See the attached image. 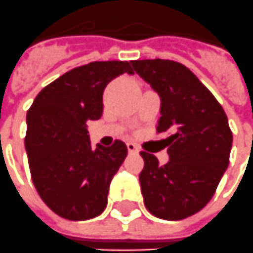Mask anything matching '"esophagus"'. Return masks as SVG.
<instances>
[{
	"instance_id": "obj_1",
	"label": "esophagus",
	"mask_w": 253,
	"mask_h": 253,
	"mask_svg": "<svg viewBox=\"0 0 253 253\" xmlns=\"http://www.w3.org/2000/svg\"><path fill=\"white\" fill-rule=\"evenodd\" d=\"M126 147H128V151H129V153H137L136 144L133 143V142H128V143H126Z\"/></svg>"
}]
</instances>
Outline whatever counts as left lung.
<instances>
[{
    "instance_id": "obj_1",
    "label": "left lung",
    "mask_w": 253,
    "mask_h": 253,
    "mask_svg": "<svg viewBox=\"0 0 253 253\" xmlns=\"http://www.w3.org/2000/svg\"><path fill=\"white\" fill-rule=\"evenodd\" d=\"M130 63L161 97L157 133L169 135L164 140L169 156L165 165L140 151L144 205L160 219H186L210 203L229 167L233 133L227 116L211 90L182 63L165 59Z\"/></svg>"
}]
</instances>
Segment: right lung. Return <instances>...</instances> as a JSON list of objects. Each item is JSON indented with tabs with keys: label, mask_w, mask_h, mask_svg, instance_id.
Here are the masks:
<instances>
[{
	"label": "right lung",
	"mask_w": 253,
	"mask_h": 253,
	"mask_svg": "<svg viewBox=\"0 0 253 253\" xmlns=\"http://www.w3.org/2000/svg\"><path fill=\"white\" fill-rule=\"evenodd\" d=\"M129 62H90L46 85L27 111L24 137L33 183L43 203L69 220L100 215L111 179L128 154L123 140L92 149L86 123L103 113L107 84Z\"/></svg>",
	"instance_id": "right-lung-1"
}]
</instances>
